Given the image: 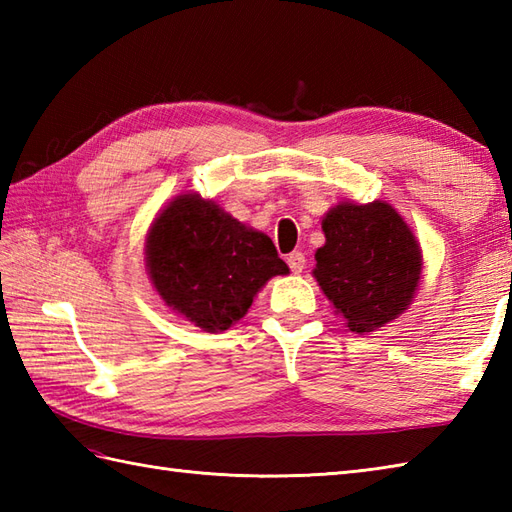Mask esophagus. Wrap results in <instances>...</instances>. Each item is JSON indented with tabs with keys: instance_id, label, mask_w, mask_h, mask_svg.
<instances>
[{
	"instance_id": "obj_1",
	"label": "esophagus",
	"mask_w": 512,
	"mask_h": 512,
	"mask_svg": "<svg viewBox=\"0 0 512 512\" xmlns=\"http://www.w3.org/2000/svg\"><path fill=\"white\" fill-rule=\"evenodd\" d=\"M288 266L295 275L303 273V268H306V255L301 253V250H295V253L288 255Z\"/></svg>"
}]
</instances>
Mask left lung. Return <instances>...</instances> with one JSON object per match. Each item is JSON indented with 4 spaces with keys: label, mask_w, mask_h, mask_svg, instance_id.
<instances>
[{
    "label": "left lung",
    "mask_w": 512,
    "mask_h": 512,
    "mask_svg": "<svg viewBox=\"0 0 512 512\" xmlns=\"http://www.w3.org/2000/svg\"><path fill=\"white\" fill-rule=\"evenodd\" d=\"M317 277L336 312L356 334L374 332L407 310L420 281L416 237L385 202L339 204L323 220Z\"/></svg>",
    "instance_id": "1"
}]
</instances>
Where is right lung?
Masks as SVG:
<instances>
[{"instance_id": "right-lung-1", "label": "right lung", "mask_w": 512, "mask_h": 512, "mask_svg": "<svg viewBox=\"0 0 512 512\" xmlns=\"http://www.w3.org/2000/svg\"><path fill=\"white\" fill-rule=\"evenodd\" d=\"M147 268L167 306L206 332L231 328L270 277L288 273L273 239L193 193L156 217Z\"/></svg>"}]
</instances>
